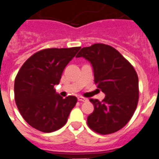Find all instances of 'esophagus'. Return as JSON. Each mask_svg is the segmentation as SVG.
<instances>
[{"label":"esophagus","instance_id":"1","mask_svg":"<svg viewBox=\"0 0 159 159\" xmlns=\"http://www.w3.org/2000/svg\"><path fill=\"white\" fill-rule=\"evenodd\" d=\"M77 100L80 102H87L88 101V98H82V97H81V96H80V97H78V98H77Z\"/></svg>","mask_w":159,"mask_h":159}]
</instances>
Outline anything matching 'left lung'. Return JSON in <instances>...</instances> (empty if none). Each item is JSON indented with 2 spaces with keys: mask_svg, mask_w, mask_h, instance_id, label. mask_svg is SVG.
<instances>
[{
  "mask_svg": "<svg viewBox=\"0 0 159 159\" xmlns=\"http://www.w3.org/2000/svg\"><path fill=\"white\" fill-rule=\"evenodd\" d=\"M76 57L90 62L94 82L106 94L102 102L90 99L94 111L88 117L89 128L100 134L120 130L133 117L139 102V77L133 66L118 51L102 43L83 47Z\"/></svg>",
  "mask_w": 159,
  "mask_h": 159,
  "instance_id": "left-lung-1",
  "label": "left lung"
}]
</instances>
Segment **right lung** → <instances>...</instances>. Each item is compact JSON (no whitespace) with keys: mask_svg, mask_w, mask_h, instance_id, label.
Here are the masks:
<instances>
[{"mask_svg":"<svg viewBox=\"0 0 159 159\" xmlns=\"http://www.w3.org/2000/svg\"><path fill=\"white\" fill-rule=\"evenodd\" d=\"M81 47L49 48L26 61L15 79V101L29 125L43 133H52L66 124L77 103L74 96L65 98L56 93L64 68Z\"/></svg>","mask_w":159,"mask_h":159,"instance_id":"obj_1","label":"right lung"}]
</instances>
